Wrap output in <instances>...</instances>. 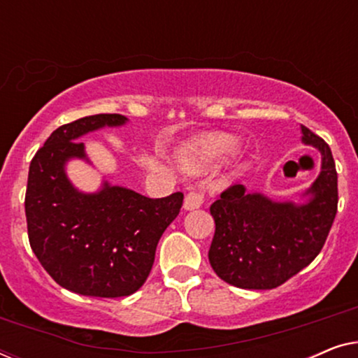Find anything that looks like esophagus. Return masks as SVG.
I'll return each instance as SVG.
<instances>
[{
	"instance_id": "esophagus-1",
	"label": "esophagus",
	"mask_w": 358,
	"mask_h": 358,
	"mask_svg": "<svg viewBox=\"0 0 358 358\" xmlns=\"http://www.w3.org/2000/svg\"><path fill=\"white\" fill-rule=\"evenodd\" d=\"M203 192H200L197 189H190V192L185 195V200H184V208L185 210H195V208H200L203 205Z\"/></svg>"
}]
</instances>
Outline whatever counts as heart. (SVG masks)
I'll use <instances>...</instances> for the list:
<instances>
[{"label":"heart","mask_w":358,"mask_h":358,"mask_svg":"<svg viewBox=\"0 0 358 358\" xmlns=\"http://www.w3.org/2000/svg\"><path fill=\"white\" fill-rule=\"evenodd\" d=\"M236 148V138L229 134H207L194 138L182 150L180 159L185 169L200 173L227 158Z\"/></svg>","instance_id":"b5f03b06"}]
</instances>
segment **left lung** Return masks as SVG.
<instances>
[{
    "label": "left lung",
    "mask_w": 358,
    "mask_h": 358,
    "mask_svg": "<svg viewBox=\"0 0 358 358\" xmlns=\"http://www.w3.org/2000/svg\"><path fill=\"white\" fill-rule=\"evenodd\" d=\"M301 141L321 153V173L306 202H275L231 185L212 203L215 234L210 266L229 285L271 290L310 266L324 246L337 213V173L329 145L301 125Z\"/></svg>",
    "instance_id": "obj_1"
}]
</instances>
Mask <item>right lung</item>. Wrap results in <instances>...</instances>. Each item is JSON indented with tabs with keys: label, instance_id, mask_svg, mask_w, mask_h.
Masks as SVG:
<instances>
[{
	"label": "right lung",
	"instance_id": "add662e5",
	"mask_svg": "<svg viewBox=\"0 0 358 358\" xmlns=\"http://www.w3.org/2000/svg\"><path fill=\"white\" fill-rule=\"evenodd\" d=\"M127 122L120 114H97L58 127L29 168V243L48 275L80 295L119 298L138 290L159 238L182 207V192L148 199L104 180L97 192L85 194L68 179V161L91 163L78 141L83 135Z\"/></svg>",
	"mask_w": 358,
	"mask_h": 358
}]
</instances>
